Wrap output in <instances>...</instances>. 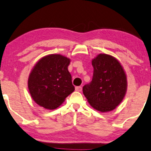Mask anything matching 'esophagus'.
Wrapping results in <instances>:
<instances>
[{"instance_id":"obj_1","label":"esophagus","mask_w":151,"mask_h":151,"mask_svg":"<svg viewBox=\"0 0 151 151\" xmlns=\"http://www.w3.org/2000/svg\"><path fill=\"white\" fill-rule=\"evenodd\" d=\"M75 90L77 91H78V92H81V91H82V88H81V86H77L75 88Z\"/></svg>"}]
</instances>
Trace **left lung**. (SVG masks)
<instances>
[{"label":"left lung","mask_w":151,"mask_h":151,"mask_svg":"<svg viewBox=\"0 0 151 151\" xmlns=\"http://www.w3.org/2000/svg\"><path fill=\"white\" fill-rule=\"evenodd\" d=\"M93 79L83 87V95L93 109L101 112L115 109L126 94L127 76L116 58L100 53L92 60Z\"/></svg>","instance_id":"8db88e82"}]
</instances>
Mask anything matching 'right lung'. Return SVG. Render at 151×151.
<instances>
[{
    "instance_id": "obj_1",
    "label": "right lung",
    "mask_w": 151,
    "mask_h": 151,
    "mask_svg": "<svg viewBox=\"0 0 151 151\" xmlns=\"http://www.w3.org/2000/svg\"><path fill=\"white\" fill-rule=\"evenodd\" d=\"M70 59L60 54H49L40 59L29 74L30 96L39 106L55 109L74 91L68 71Z\"/></svg>"
}]
</instances>
